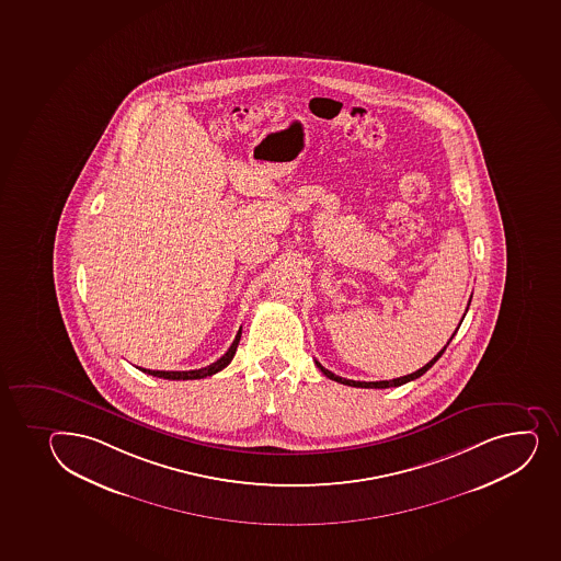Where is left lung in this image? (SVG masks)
I'll list each match as a JSON object with an SVG mask.
<instances>
[{"label": "left lung", "mask_w": 561, "mask_h": 561, "mask_svg": "<svg viewBox=\"0 0 561 561\" xmlns=\"http://www.w3.org/2000/svg\"><path fill=\"white\" fill-rule=\"evenodd\" d=\"M469 304H471V298H469ZM469 309V306H468ZM468 309H466V312H468ZM466 317V314H463ZM462 324V322H460ZM460 328V325H458ZM458 331V330H457ZM457 331L453 333V336L457 335ZM453 336H450L449 342L453 341ZM449 342L445 344L444 350H439L438 355L433 358V360H428L423 368H420V370L414 371V374H409V376L398 377V379H390V381H352V379H344V377H339L333 374V371L325 370L324 366L322 364L318 363L317 366L318 370L322 371L325 377H330L331 381L341 382V385H347V387H355V388H390V387H401V385H404V382L414 381V379H417V377H422L425 371L428 370V368H433V364L438 360L442 355H444L445 347L449 346Z\"/></svg>", "instance_id": "8db88e82"}]
</instances>
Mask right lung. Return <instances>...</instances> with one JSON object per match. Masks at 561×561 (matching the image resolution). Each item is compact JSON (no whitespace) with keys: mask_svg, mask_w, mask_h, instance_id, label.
<instances>
[{"mask_svg":"<svg viewBox=\"0 0 561 561\" xmlns=\"http://www.w3.org/2000/svg\"><path fill=\"white\" fill-rule=\"evenodd\" d=\"M239 341H241V330L237 331L236 341L231 342V346L228 347V352L219 358V360H215L214 364H209L206 368H201V370H190V371H162V370H147V368H139V370L144 371V374H149V376L162 377V379H171V381H187V379H204V377L214 376L217 371L226 368L228 364L231 363V358L236 355L237 346H239Z\"/></svg>","mask_w":561,"mask_h":561,"instance_id":"obj_1","label":"right lung"}]
</instances>
